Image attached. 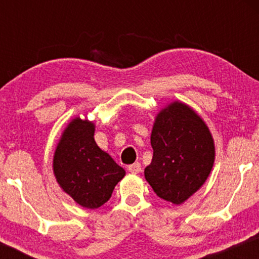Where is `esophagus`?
<instances>
[{"mask_svg":"<svg viewBox=\"0 0 259 259\" xmlns=\"http://www.w3.org/2000/svg\"><path fill=\"white\" fill-rule=\"evenodd\" d=\"M127 170H129L130 173L138 174V173H140V171H141V164H140V163H134V164L127 167Z\"/></svg>","mask_w":259,"mask_h":259,"instance_id":"esophagus-1","label":"esophagus"}]
</instances>
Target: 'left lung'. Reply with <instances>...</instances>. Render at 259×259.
<instances>
[{
	"label": "left lung",
	"instance_id": "1",
	"mask_svg": "<svg viewBox=\"0 0 259 259\" xmlns=\"http://www.w3.org/2000/svg\"><path fill=\"white\" fill-rule=\"evenodd\" d=\"M151 146L153 157L145 178L158 197L174 204L195 194L212 170V135L204 121L184 103H171L157 115Z\"/></svg>",
	"mask_w": 259,
	"mask_h": 259
}]
</instances>
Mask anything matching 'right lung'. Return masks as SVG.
Wrapping results in <instances>:
<instances>
[{"instance_id": "obj_1", "label": "right lung", "mask_w": 259, "mask_h": 259, "mask_svg": "<svg viewBox=\"0 0 259 259\" xmlns=\"http://www.w3.org/2000/svg\"><path fill=\"white\" fill-rule=\"evenodd\" d=\"M91 121L74 119L64 130L53 157V171L62 189L80 206L95 209L111 197L125 170L97 146Z\"/></svg>"}]
</instances>
